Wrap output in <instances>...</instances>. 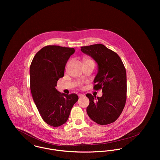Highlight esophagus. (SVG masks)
<instances>
[{
  "mask_svg": "<svg viewBox=\"0 0 160 160\" xmlns=\"http://www.w3.org/2000/svg\"><path fill=\"white\" fill-rule=\"evenodd\" d=\"M78 96H79V97H84V95L83 94H79Z\"/></svg>",
  "mask_w": 160,
  "mask_h": 160,
  "instance_id": "obj_1",
  "label": "esophagus"
}]
</instances>
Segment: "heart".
I'll return each instance as SVG.
<instances>
[{"mask_svg": "<svg viewBox=\"0 0 160 160\" xmlns=\"http://www.w3.org/2000/svg\"><path fill=\"white\" fill-rule=\"evenodd\" d=\"M89 61H92L91 60H90V59H89V58H86L85 60H84V62H89Z\"/></svg>", "mask_w": 160, "mask_h": 160, "instance_id": "obj_1", "label": "heart"}]
</instances>
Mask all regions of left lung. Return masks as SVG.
<instances>
[{"label": "left lung", "instance_id": "left-lung-1", "mask_svg": "<svg viewBox=\"0 0 160 160\" xmlns=\"http://www.w3.org/2000/svg\"><path fill=\"white\" fill-rule=\"evenodd\" d=\"M98 65L93 80V89H102L101 97L87 93L89 105L87 113L92 121L100 125L114 122L121 114L126 101V71L119 55L101 44L81 47Z\"/></svg>", "mask_w": 160, "mask_h": 160}]
</instances>
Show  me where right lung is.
<instances>
[{"mask_svg": "<svg viewBox=\"0 0 160 160\" xmlns=\"http://www.w3.org/2000/svg\"><path fill=\"white\" fill-rule=\"evenodd\" d=\"M74 52V48L47 46L35 55L30 66L33 100L42 119L53 127L60 126L67 121L72 107L78 100L76 93L67 95L55 88Z\"/></svg>", "mask_w": 160, "mask_h": 160, "instance_id": "add662e5", "label": "right lung"}]
</instances>
